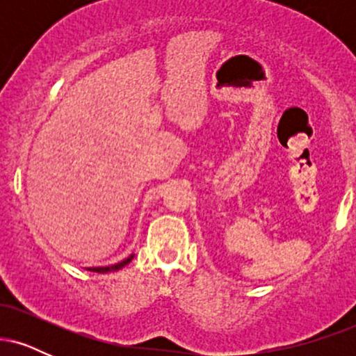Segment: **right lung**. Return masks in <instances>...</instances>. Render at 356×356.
I'll return each instance as SVG.
<instances>
[{"label": "right lung", "mask_w": 356, "mask_h": 356, "mask_svg": "<svg viewBox=\"0 0 356 356\" xmlns=\"http://www.w3.org/2000/svg\"><path fill=\"white\" fill-rule=\"evenodd\" d=\"M134 259V254H130L127 259L120 261V263L117 264H112V266H100V268H87L88 271H93V273H112V271H118V269H122L124 266H127V264L130 263V261Z\"/></svg>", "instance_id": "obj_1"}]
</instances>
